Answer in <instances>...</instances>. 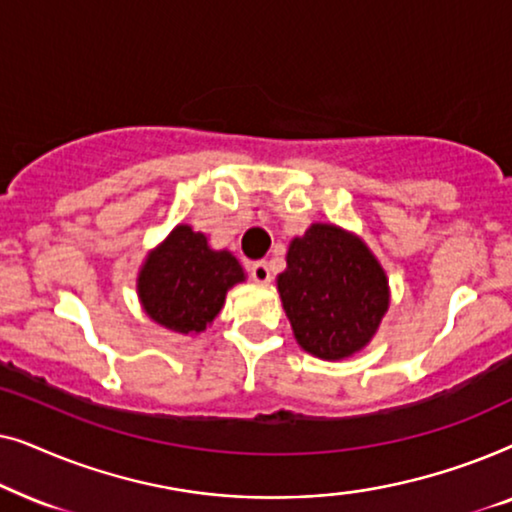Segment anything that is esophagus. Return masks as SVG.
<instances>
[{
	"label": "esophagus",
	"mask_w": 512,
	"mask_h": 512,
	"mask_svg": "<svg viewBox=\"0 0 512 512\" xmlns=\"http://www.w3.org/2000/svg\"><path fill=\"white\" fill-rule=\"evenodd\" d=\"M249 272H251V279H254L256 284H270L272 275H270V268H268V263H265V261H256L249 268Z\"/></svg>",
	"instance_id": "1"
}]
</instances>
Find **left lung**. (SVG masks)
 Instances as JSON below:
<instances>
[{
    "label": "left lung",
    "mask_w": 512,
    "mask_h": 512,
    "mask_svg": "<svg viewBox=\"0 0 512 512\" xmlns=\"http://www.w3.org/2000/svg\"><path fill=\"white\" fill-rule=\"evenodd\" d=\"M277 291L300 349L324 361L359 354L389 310V279L356 233L312 223L293 237Z\"/></svg>",
    "instance_id": "8db88e82"
}]
</instances>
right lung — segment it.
Segmentation results:
<instances>
[{
    "mask_svg": "<svg viewBox=\"0 0 512 512\" xmlns=\"http://www.w3.org/2000/svg\"><path fill=\"white\" fill-rule=\"evenodd\" d=\"M244 279L247 272L233 251L212 249L205 233L179 223L139 265L137 296L158 326L198 335L212 326L226 293Z\"/></svg>",
    "mask_w": 512,
    "mask_h": 512,
    "instance_id": "right-lung-1",
    "label": "right lung"
}]
</instances>
